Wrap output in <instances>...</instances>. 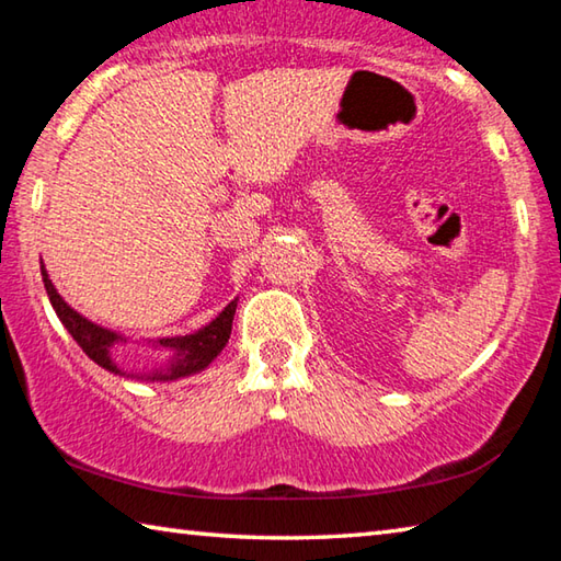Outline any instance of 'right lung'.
Listing matches in <instances>:
<instances>
[{
  "mask_svg": "<svg viewBox=\"0 0 561 561\" xmlns=\"http://www.w3.org/2000/svg\"><path fill=\"white\" fill-rule=\"evenodd\" d=\"M42 279H44L46 294H49V301L56 311V317L61 319V324L73 336L76 344L83 348V354H87L93 364H99L101 368H106V371L116 374V376L136 378V381H150V383H158V381L165 383V381H178V378L195 376V374L205 371V368L213 364L232 334L237 299L227 304V307L210 321V324H205L203 329L193 331V334L144 341V344H148L150 348L165 351L168 358L163 360V364L150 368V371H126V368H121L116 364V358H113V346L128 344L130 339L118 334V331L96 324V321H91L83 314H79L71 304H66L61 294L56 291L54 282L49 279V272H46L44 262H42Z\"/></svg>",
  "mask_w": 561,
  "mask_h": 561,
  "instance_id": "1",
  "label": "right lung"
}]
</instances>
